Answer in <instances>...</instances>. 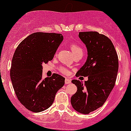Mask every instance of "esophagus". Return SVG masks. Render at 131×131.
<instances>
[{
  "label": "esophagus",
  "instance_id": "esophagus-1",
  "mask_svg": "<svg viewBox=\"0 0 131 131\" xmlns=\"http://www.w3.org/2000/svg\"><path fill=\"white\" fill-rule=\"evenodd\" d=\"M71 83V80L68 78H66V80H65V83H66V84H70Z\"/></svg>",
  "mask_w": 131,
  "mask_h": 131
}]
</instances>
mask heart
<instances>
[{
	"label": "heart",
	"mask_w": 131,
	"mask_h": 131,
	"mask_svg": "<svg viewBox=\"0 0 131 131\" xmlns=\"http://www.w3.org/2000/svg\"><path fill=\"white\" fill-rule=\"evenodd\" d=\"M70 48H71V51H72L74 56L78 54H83V49L81 48V47H79V46L77 45V44H71V45H70ZM60 71L62 73L64 74V75H67V74L69 73V71L68 70V69H66V68H64V67L60 68Z\"/></svg>",
	"instance_id": "heart-1"
}]
</instances>
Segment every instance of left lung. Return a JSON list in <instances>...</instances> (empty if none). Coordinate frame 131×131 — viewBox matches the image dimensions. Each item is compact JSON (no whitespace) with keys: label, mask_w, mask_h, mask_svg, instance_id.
<instances>
[{"label":"left lung","mask_w":131,"mask_h":131,"mask_svg":"<svg viewBox=\"0 0 131 131\" xmlns=\"http://www.w3.org/2000/svg\"><path fill=\"white\" fill-rule=\"evenodd\" d=\"M79 37L88 51L86 62L76 77H88L83 84L73 80L77 91L71 96L74 110L88 114L103 106L115 86L119 68L117 54L111 40L96 31L79 32Z\"/></svg>","instance_id":"8db88e82"}]
</instances>
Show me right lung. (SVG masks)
<instances>
[{
	"mask_svg": "<svg viewBox=\"0 0 131 131\" xmlns=\"http://www.w3.org/2000/svg\"><path fill=\"white\" fill-rule=\"evenodd\" d=\"M63 40L60 33H32L20 42L12 60L10 78L18 100L27 110L38 113L50 107L56 94L64 85L57 73L42 79V63L54 58Z\"/></svg>",
	"mask_w": 131,
	"mask_h": 131,
	"instance_id": "right-lung-1",
	"label": "right lung"
}]
</instances>
